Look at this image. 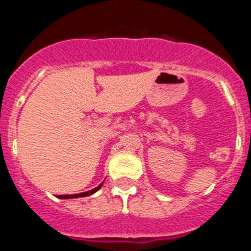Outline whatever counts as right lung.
<instances>
[{
  "label": "right lung",
  "instance_id": "right-lung-1",
  "mask_svg": "<svg viewBox=\"0 0 251 251\" xmlns=\"http://www.w3.org/2000/svg\"><path fill=\"white\" fill-rule=\"evenodd\" d=\"M101 185H103V182L100 183V185L98 186V187L93 188V190H90V191H86V192H81V194H76V195H59V199H76V197H85V196H89V195H93L95 194V192L98 191L99 188L101 187Z\"/></svg>",
  "mask_w": 251,
  "mask_h": 251
}]
</instances>
